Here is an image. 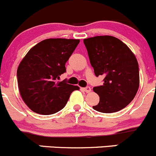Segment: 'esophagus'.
Here are the masks:
<instances>
[{"label": "esophagus", "instance_id": "obj_1", "mask_svg": "<svg viewBox=\"0 0 156 156\" xmlns=\"http://www.w3.org/2000/svg\"><path fill=\"white\" fill-rule=\"evenodd\" d=\"M83 90L84 91V92H91V88L89 87V86H87V87H86V88H83Z\"/></svg>", "mask_w": 156, "mask_h": 156}]
</instances>
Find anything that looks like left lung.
I'll use <instances>...</instances> for the list:
<instances>
[{
  "label": "left lung",
  "mask_w": 156,
  "mask_h": 156,
  "mask_svg": "<svg viewBox=\"0 0 156 156\" xmlns=\"http://www.w3.org/2000/svg\"><path fill=\"white\" fill-rule=\"evenodd\" d=\"M95 76H105L93 91L99 102L92 106L101 113H113L132 101L140 86L137 60L127 44L115 37L100 35L83 40Z\"/></svg>",
  "instance_id": "1"
}]
</instances>
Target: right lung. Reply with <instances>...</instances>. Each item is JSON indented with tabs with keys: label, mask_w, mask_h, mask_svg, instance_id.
I'll return each mask as SVG.
<instances>
[{
	"label": "right lung",
	"mask_w": 156,
	"mask_h": 156,
	"mask_svg": "<svg viewBox=\"0 0 156 156\" xmlns=\"http://www.w3.org/2000/svg\"><path fill=\"white\" fill-rule=\"evenodd\" d=\"M80 43L79 39L48 38L32 47L17 69L20 93L26 105L35 113L48 115L67 104L77 86L59 82L66 72L65 64Z\"/></svg>",
	"instance_id": "1"
}]
</instances>
